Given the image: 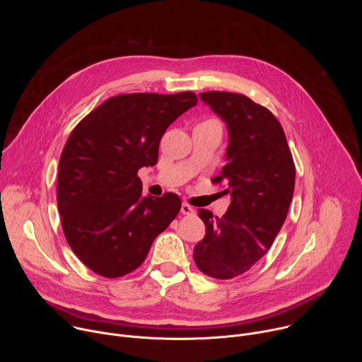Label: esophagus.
Instances as JSON below:
<instances>
[{
  "label": "esophagus",
  "mask_w": 362,
  "mask_h": 362,
  "mask_svg": "<svg viewBox=\"0 0 362 362\" xmlns=\"http://www.w3.org/2000/svg\"><path fill=\"white\" fill-rule=\"evenodd\" d=\"M180 214L182 215H193L194 214V209L192 208L190 204H187V203H182V208H180Z\"/></svg>",
  "instance_id": "esophagus-1"
}]
</instances>
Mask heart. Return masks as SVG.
Segmentation results:
<instances>
[{"mask_svg":"<svg viewBox=\"0 0 362 362\" xmlns=\"http://www.w3.org/2000/svg\"><path fill=\"white\" fill-rule=\"evenodd\" d=\"M208 122H215V120H208Z\"/></svg>","mask_w":362,"mask_h":362,"instance_id":"1","label":"heart"}]
</instances>
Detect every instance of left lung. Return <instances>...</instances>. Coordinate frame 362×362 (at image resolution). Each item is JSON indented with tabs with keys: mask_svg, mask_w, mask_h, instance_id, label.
Masks as SVG:
<instances>
[{
	"mask_svg": "<svg viewBox=\"0 0 362 362\" xmlns=\"http://www.w3.org/2000/svg\"><path fill=\"white\" fill-rule=\"evenodd\" d=\"M199 97L228 127L226 165L215 183L226 182L230 204L222 218L200 209L204 238L193 259L204 275L232 279L249 271L269 250L293 196L295 165L281 123L249 97L206 91Z\"/></svg>",
	"mask_w": 362,
	"mask_h": 362,
	"instance_id": "obj_1",
	"label": "left lung"
}]
</instances>
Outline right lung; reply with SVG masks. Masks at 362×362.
<instances>
[{
	"mask_svg": "<svg viewBox=\"0 0 362 362\" xmlns=\"http://www.w3.org/2000/svg\"><path fill=\"white\" fill-rule=\"evenodd\" d=\"M192 91L106 100L71 132L59 163L64 236L93 272L119 278L139 268L180 211L175 193L143 196L139 169L158 163L166 129L196 106Z\"/></svg>",
	"mask_w": 362,
	"mask_h": 362,
	"instance_id": "right-lung-1",
	"label": "right lung"
}]
</instances>
